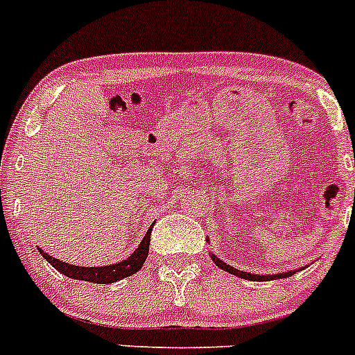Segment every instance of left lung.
<instances>
[{
  "label": "left lung",
  "mask_w": 355,
  "mask_h": 355,
  "mask_svg": "<svg viewBox=\"0 0 355 355\" xmlns=\"http://www.w3.org/2000/svg\"><path fill=\"white\" fill-rule=\"evenodd\" d=\"M213 261H215L216 265H218L220 269L227 270L229 274H234V276L241 277V279H248V281H272V279H284V277H290L293 276L297 270H290V272H283V274H274V276H260V274H251V272H243V270H237L234 269V267H230V265H227L225 261H222L220 258H216L215 254H211Z\"/></svg>",
  "instance_id": "left-lung-1"
}]
</instances>
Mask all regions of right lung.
I'll list each match as a JSON object with an SVG mask.
<instances>
[{"label":"right lung","instance_id":"obj_1","mask_svg":"<svg viewBox=\"0 0 355 355\" xmlns=\"http://www.w3.org/2000/svg\"><path fill=\"white\" fill-rule=\"evenodd\" d=\"M150 232H153V227L147 230V234L144 236L140 246L137 248V250L133 251L126 260L118 261V263H112V265H105V267H79V265H69L65 263V261L53 258L51 254H48L46 251L41 250V248H37V250H40V253L43 254V258L51 265V267H55L58 272L71 277V279L90 281V283H95V284H109V283H116V281L125 279V277L132 276V274H135L137 270L142 269L144 261H146L147 254H149Z\"/></svg>","mask_w":355,"mask_h":355}]
</instances>
